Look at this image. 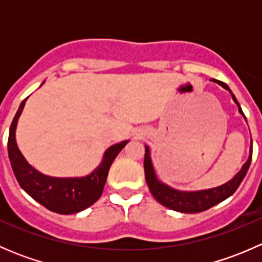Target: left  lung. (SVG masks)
Returning a JSON list of instances; mask_svg holds the SVG:
<instances>
[{"instance_id":"left-lung-1","label":"left lung","mask_w":262,"mask_h":262,"mask_svg":"<svg viewBox=\"0 0 262 262\" xmlns=\"http://www.w3.org/2000/svg\"><path fill=\"white\" fill-rule=\"evenodd\" d=\"M218 84H221L223 89H226L227 91H229V94L232 95V99L236 102L237 106H238V112L241 113V115L246 119V116L242 112L241 106H239L238 101L236 100V96L233 95V92L231 91L228 86H227L224 82L213 80ZM251 160H252V141H251V150L250 156H248V160L246 161L242 166V168L239 170V172L236 173L232 180H229L226 184L221 185V186L213 187V189H205V190H196V191H181V190H176L170 187L168 185L163 184L162 181H160L156 176L155 168H153L152 160H150L149 156V148L146 146V155H144V173H146V181L148 187H149L150 192L155 196V199L157 200L160 204H162L163 207L168 208V209L176 210V212L180 213H200L208 210L209 208L214 207V205L219 204L221 202L226 200L227 198L231 196L237 189H238L239 184L245 179L246 173H247L248 167L251 165Z\"/></svg>"}]
</instances>
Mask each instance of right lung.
<instances>
[{
	"label": "right lung",
	"instance_id": "right-lung-1",
	"mask_svg": "<svg viewBox=\"0 0 262 262\" xmlns=\"http://www.w3.org/2000/svg\"><path fill=\"white\" fill-rule=\"evenodd\" d=\"M26 97L21 102L10 126L9 158L20 186L38 203L58 214H73L91 207L99 200L106 182L113 161L129 141H123L109 147L104 153L101 163L91 173L83 178H53L44 175L29 165L16 143L17 120L23 113Z\"/></svg>",
	"mask_w": 262,
	"mask_h": 262
}]
</instances>
